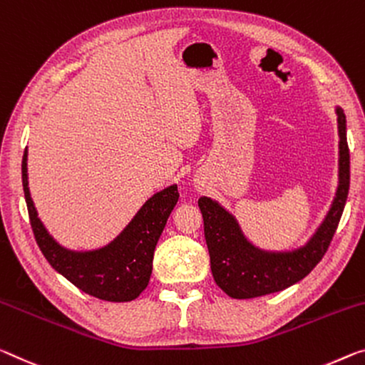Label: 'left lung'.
I'll return each mask as SVG.
<instances>
[{
  "mask_svg": "<svg viewBox=\"0 0 365 365\" xmlns=\"http://www.w3.org/2000/svg\"><path fill=\"white\" fill-rule=\"evenodd\" d=\"M339 130V187L331 210L307 245L291 253H266L248 244L235 219L210 198H200L205 239L216 284L234 299H253L304 279L325 255L336 232L349 190V148L346 117L336 108Z\"/></svg>",
  "mask_w": 365,
  "mask_h": 365,
  "instance_id": "obj_1",
  "label": "left lung"
}]
</instances>
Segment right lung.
Wrapping results in <instances>:
<instances>
[{"mask_svg": "<svg viewBox=\"0 0 365 365\" xmlns=\"http://www.w3.org/2000/svg\"><path fill=\"white\" fill-rule=\"evenodd\" d=\"M22 187L36 242L58 273L81 291L108 302H128L148 287L154 248L178 201L177 185L146 201L117 240L96 252H69L51 239L37 217L27 187V149L22 155Z\"/></svg>", "mask_w": 365, "mask_h": 365, "instance_id": "right-lung-1", "label": "right lung"}]
</instances>
